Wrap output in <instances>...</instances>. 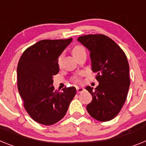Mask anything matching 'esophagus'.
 Segmentation results:
<instances>
[{"label": "esophagus", "mask_w": 146, "mask_h": 146, "mask_svg": "<svg viewBox=\"0 0 146 146\" xmlns=\"http://www.w3.org/2000/svg\"><path fill=\"white\" fill-rule=\"evenodd\" d=\"M76 88H77V91L78 94H80V93L83 92L85 91V89L82 87H77Z\"/></svg>", "instance_id": "1"}]
</instances>
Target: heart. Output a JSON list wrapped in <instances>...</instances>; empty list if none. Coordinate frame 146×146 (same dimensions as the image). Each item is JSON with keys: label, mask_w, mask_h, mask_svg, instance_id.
Returning <instances> with one entry per match:
<instances>
[{"label": "heart", "mask_w": 146, "mask_h": 146, "mask_svg": "<svg viewBox=\"0 0 146 146\" xmlns=\"http://www.w3.org/2000/svg\"><path fill=\"white\" fill-rule=\"evenodd\" d=\"M72 52L74 57H76V56H77L78 55L81 54L82 52H86V49L82 47V46H81V45H75V46L73 47V49H72ZM61 59H62V57L59 58V60H58L59 64H60ZM82 75H83V74H82V73H80V74L74 76V77H73V78H72V80L74 81L75 83H80L81 77H82Z\"/></svg>", "instance_id": "b5f03b06"}]
</instances>
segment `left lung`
Masks as SVG:
<instances>
[{"label":"left lung","instance_id":"obj_1","mask_svg":"<svg viewBox=\"0 0 146 146\" xmlns=\"http://www.w3.org/2000/svg\"><path fill=\"white\" fill-rule=\"evenodd\" d=\"M90 51L91 66L99 82L95 89L86 87L93 100L87 105L91 117L108 121L121 111L130 85L129 66L123 50L103 34H88L77 38Z\"/></svg>","mask_w":146,"mask_h":146}]
</instances>
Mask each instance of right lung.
<instances>
[{
  "label": "right lung",
  "mask_w": 146,
  "mask_h": 146,
  "mask_svg": "<svg viewBox=\"0 0 146 146\" xmlns=\"http://www.w3.org/2000/svg\"><path fill=\"white\" fill-rule=\"evenodd\" d=\"M44 39L27 48L17 65V88L23 106L31 118L52 125L64 118L76 95L74 87L55 91L52 77L58 73V57L72 42Z\"/></svg>",
  "instance_id": "obj_1"
}]
</instances>
